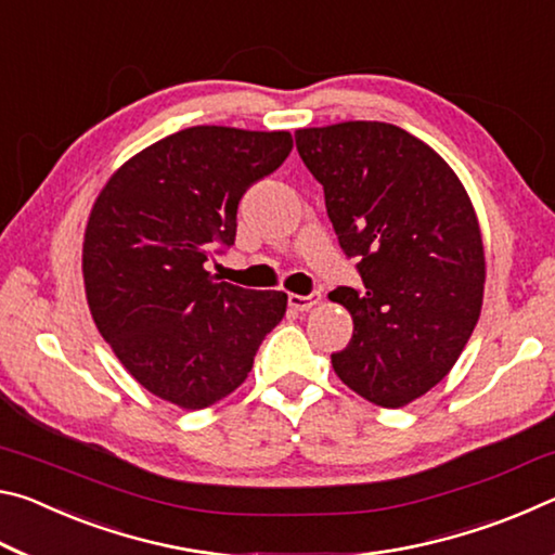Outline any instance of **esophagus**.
<instances>
[{
    "mask_svg": "<svg viewBox=\"0 0 555 555\" xmlns=\"http://www.w3.org/2000/svg\"><path fill=\"white\" fill-rule=\"evenodd\" d=\"M321 298H323V296H321V291H313V294H308V296L291 294V296H288V306L294 308V311H300V313H304V311H311L313 306L321 304Z\"/></svg>",
    "mask_w": 555,
    "mask_h": 555,
    "instance_id": "1",
    "label": "esophagus"
}]
</instances>
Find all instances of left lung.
<instances>
[{
  "label": "left lung",
  "mask_w": 555,
  "mask_h": 555,
  "mask_svg": "<svg viewBox=\"0 0 555 555\" xmlns=\"http://www.w3.org/2000/svg\"><path fill=\"white\" fill-rule=\"evenodd\" d=\"M296 149L362 276L360 291L331 294L354 323L333 370L377 406H406L446 377L480 318L485 247L473 203L434 149L384 121L298 129Z\"/></svg>",
  "instance_id": "8db88e82"
}]
</instances>
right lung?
Masks as SVG:
<instances>
[{
  "label": "right lung",
  "instance_id": "add662e5",
  "mask_svg": "<svg viewBox=\"0 0 555 555\" xmlns=\"http://www.w3.org/2000/svg\"><path fill=\"white\" fill-rule=\"evenodd\" d=\"M294 149L288 131L191 127L131 156L102 188L82 242L100 335L144 389L212 406L247 379L284 291L218 281L205 261L234 244L237 205Z\"/></svg>",
  "mask_w": 555,
  "mask_h": 555
}]
</instances>
